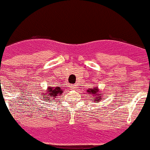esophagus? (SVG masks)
<instances>
[{"mask_svg":"<svg viewBox=\"0 0 150 150\" xmlns=\"http://www.w3.org/2000/svg\"><path fill=\"white\" fill-rule=\"evenodd\" d=\"M76 88V85H71V89H75V88Z\"/></svg>","mask_w":150,"mask_h":150,"instance_id":"1","label":"esophagus"}]
</instances>
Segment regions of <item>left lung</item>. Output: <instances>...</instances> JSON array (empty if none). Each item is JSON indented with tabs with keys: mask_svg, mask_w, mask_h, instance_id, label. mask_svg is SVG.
<instances>
[{
	"mask_svg": "<svg viewBox=\"0 0 150 150\" xmlns=\"http://www.w3.org/2000/svg\"><path fill=\"white\" fill-rule=\"evenodd\" d=\"M86 91L88 95V97H90V100L98 103L101 101L102 99H104L103 93H101L100 90L98 88V87H91V88H88Z\"/></svg>",
	"mask_w": 150,
	"mask_h": 150,
	"instance_id": "obj_1",
	"label": "left lung"
}]
</instances>
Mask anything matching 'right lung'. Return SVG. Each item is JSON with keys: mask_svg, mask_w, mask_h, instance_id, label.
I'll list each match as a JSON object with an SVG mask.
<instances>
[{"mask_svg": "<svg viewBox=\"0 0 150 150\" xmlns=\"http://www.w3.org/2000/svg\"><path fill=\"white\" fill-rule=\"evenodd\" d=\"M63 90L62 88L58 86H48L46 91H43L40 94V98L43 99L44 101H49V100H54L56 96H59L63 93Z\"/></svg>", "mask_w": 150, "mask_h": 150, "instance_id": "right-lung-1", "label": "right lung"}]
</instances>
